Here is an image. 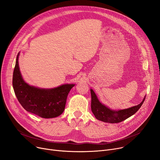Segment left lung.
<instances>
[{
	"label": "left lung",
	"instance_id": "obj_1",
	"mask_svg": "<svg viewBox=\"0 0 160 160\" xmlns=\"http://www.w3.org/2000/svg\"><path fill=\"white\" fill-rule=\"evenodd\" d=\"M91 111L96 119L103 122L109 123H118L128 119V117L136 113L144 102L145 97L138 105L125 110L113 111L107 108L99 102L94 91L91 89Z\"/></svg>",
	"mask_w": 160,
	"mask_h": 160
}]
</instances>
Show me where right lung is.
I'll use <instances>...</instances> for the list:
<instances>
[{"mask_svg": "<svg viewBox=\"0 0 160 160\" xmlns=\"http://www.w3.org/2000/svg\"><path fill=\"white\" fill-rule=\"evenodd\" d=\"M19 54L13 74L15 94L24 110L45 119L60 115L65 110L66 100L74 84L62 85L51 89L30 86L23 80L18 64Z\"/></svg>", "mask_w": 160, "mask_h": 160, "instance_id": "right-lung-1", "label": "right lung"}]
</instances>
